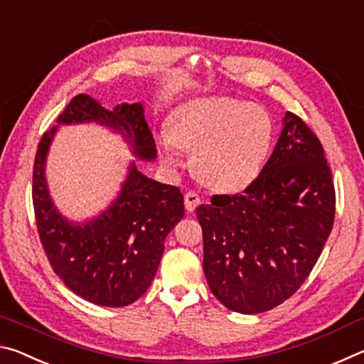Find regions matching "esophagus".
Masks as SVG:
<instances>
[{"label":"esophagus","mask_w":364,"mask_h":364,"mask_svg":"<svg viewBox=\"0 0 364 364\" xmlns=\"http://www.w3.org/2000/svg\"><path fill=\"white\" fill-rule=\"evenodd\" d=\"M200 204V196L194 193V191H188L184 194V207H186L188 212H194L196 207Z\"/></svg>","instance_id":"1"}]
</instances>
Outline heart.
Instances as JSON below:
<instances>
[{"mask_svg": "<svg viewBox=\"0 0 364 364\" xmlns=\"http://www.w3.org/2000/svg\"><path fill=\"white\" fill-rule=\"evenodd\" d=\"M268 110L232 97H197L175 110L160 146L170 165L181 164V149L194 151V167L208 186L242 189L255 180L273 146Z\"/></svg>", "mask_w": 364, "mask_h": 364, "instance_id": "b5f03b06", "label": "heart"}]
</instances>
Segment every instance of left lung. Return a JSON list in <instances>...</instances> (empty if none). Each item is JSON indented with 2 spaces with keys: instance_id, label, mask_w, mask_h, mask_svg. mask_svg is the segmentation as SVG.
<instances>
[{
  "instance_id": "1",
  "label": "left lung",
  "mask_w": 364,
  "mask_h": 364,
  "mask_svg": "<svg viewBox=\"0 0 364 364\" xmlns=\"http://www.w3.org/2000/svg\"><path fill=\"white\" fill-rule=\"evenodd\" d=\"M196 215L215 297L244 315L281 305L310 276L334 226L336 189L318 136L287 112L260 175Z\"/></svg>"
}]
</instances>
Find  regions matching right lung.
Returning <instances> with one entry per match:
<instances>
[{"label":"right lung","mask_w":364,"mask_h":364,"mask_svg":"<svg viewBox=\"0 0 364 364\" xmlns=\"http://www.w3.org/2000/svg\"><path fill=\"white\" fill-rule=\"evenodd\" d=\"M97 122L122 133L138 157H156V141L141 104L104 109L77 95L58 123ZM58 127L43 133L33 164V210L43 250L54 273L80 297L102 306H125L143 295L156 276L164 241L184 217L180 188L157 183L132 165L122 193L100 217L73 225L48 193L45 160Z\"/></svg>","instance_id":"obj_1"}]
</instances>
